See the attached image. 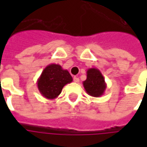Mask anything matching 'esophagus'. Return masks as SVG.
Masks as SVG:
<instances>
[{
  "label": "esophagus",
  "instance_id": "1",
  "mask_svg": "<svg viewBox=\"0 0 147 147\" xmlns=\"http://www.w3.org/2000/svg\"><path fill=\"white\" fill-rule=\"evenodd\" d=\"M73 80H74V82H75V83H79V81H80V79H79V78H78L77 76H74Z\"/></svg>",
  "mask_w": 147,
  "mask_h": 147
}]
</instances>
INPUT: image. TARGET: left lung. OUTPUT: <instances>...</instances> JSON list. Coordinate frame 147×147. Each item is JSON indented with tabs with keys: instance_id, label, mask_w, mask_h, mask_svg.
<instances>
[{
	"instance_id": "1",
	"label": "left lung",
	"mask_w": 147,
	"mask_h": 147,
	"mask_svg": "<svg viewBox=\"0 0 147 147\" xmlns=\"http://www.w3.org/2000/svg\"><path fill=\"white\" fill-rule=\"evenodd\" d=\"M83 85L86 92L94 98L103 95L107 86L102 72L95 67L86 71V80L83 81Z\"/></svg>"
}]
</instances>
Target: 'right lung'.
I'll return each mask as SVG.
<instances>
[{"label":"right lung","mask_w":147,"mask_h":147,"mask_svg":"<svg viewBox=\"0 0 147 147\" xmlns=\"http://www.w3.org/2000/svg\"><path fill=\"white\" fill-rule=\"evenodd\" d=\"M72 82L68 71L63 69L59 64L47 65L38 79L37 86L39 92L47 99H55L60 95L66 84Z\"/></svg>","instance_id":"right-lung-1"}]
</instances>
